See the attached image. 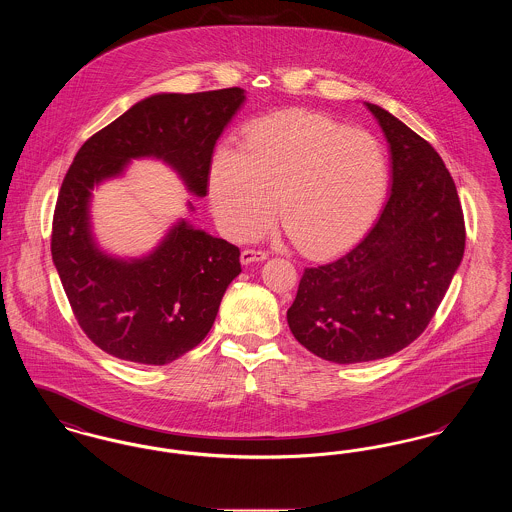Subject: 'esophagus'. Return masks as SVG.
<instances>
[{
  "label": "esophagus",
  "mask_w": 512,
  "mask_h": 512,
  "mask_svg": "<svg viewBox=\"0 0 512 512\" xmlns=\"http://www.w3.org/2000/svg\"><path fill=\"white\" fill-rule=\"evenodd\" d=\"M268 253L265 249H244L242 251V263L244 265H249V263H255V261H265L267 259Z\"/></svg>",
  "instance_id": "1"
}]
</instances>
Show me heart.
<instances>
[{"label": "heart", "instance_id": "heart-1", "mask_svg": "<svg viewBox=\"0 0 512 512\" xmlns=\"http://www.w3.org/2000/svg\"><path fill=\"white\" fill-rule=\"evenodd\" d=\"M388 186L390 161L378 138L309 111L249 122L244 149L219 147L209 167L211 205L230 238L261 234L280 201L282 226L309 255L357 242Z\"/></svg>", "mask_w": 512, "mask_h": 512}]
</instances>
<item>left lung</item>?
Returning a JSON list of instances; mask_svg holds the SVG:
<instances>
[{
  "label": "left lung",
  "mask_w": 512,
  "mask_h": 512,
  "mask_svg": "<svg viewBox=\"0 0 512 512\" xmlns=\"http://www.w3.org/2000/svg\"><path fill=\"white\" fill-rule=\"evenodd\" d=\"M366 107L390 142V199L351 251L303 270L288 309L295 340L340 365L413 343L436 315L466 242L463 207L438 151L382 107Z\"/></svg>",
  "instance_id": "8db88e82"
}]
</instances>
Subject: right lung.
<instances>
[{"label": "right lung", "mask_w": 512, "mask_h": 512, "mask_svg": "<svg viewBox=\"0 0 512 512\" xmlns=\"http://www.w3.org/2000/svg\"><path fill=\"white\" fill-rule=\"evenodd\" d=\"M242 101V88L151 96L78 149L57 195L51 257L78 326L105 353L167 365L192 351L242 265L236 245L184 220L146 259L103 255L88 224L94 184L121 174L132 157L153 155L180 172L194 194H207L213 147Z\"/></svg>", "instance_id": "obj_1"}]
</instances>
